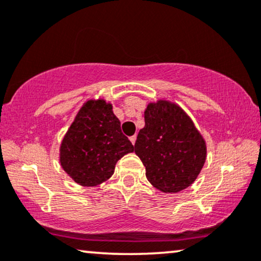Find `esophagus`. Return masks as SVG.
<instances>
[{
    "label": "esophagus",
    "mask_w": 261,
    "mask_h": 261,
    "mask_svg": "<svg viewBox=\"0 0 261 261\" xmlns=\"http://www.w3.org/2000/svg\"><path fill=\"white\" fill-rule=\"evenodd\" d=\"M129 140H130V143L134 145L135 144V140H137V135H133V137H130Z\"/></svg>",
    "instance_id": "esophagus-1"
}]
</instances>
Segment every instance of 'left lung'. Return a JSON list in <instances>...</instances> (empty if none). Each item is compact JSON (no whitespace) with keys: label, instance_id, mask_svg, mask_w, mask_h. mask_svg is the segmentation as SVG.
Listing matches in <instances>:
<instances>
[{"label":"left lung","instance_id":"8db88e82","mask_svg":"<svg viewBox=\"0 0 261 261\" xmlns=\"http://www.w3.org/2000/svg\"><path fill=\"white\" fill-rule=\"evenodd\" d=\"M145 127L139 130L135 153L146 177L163 193H178L197 180L206 161V143L192 118L167 99L148 103Z\"/></svg>","mask_w":261,"mask_h":261}]
</instances>
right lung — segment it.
<instances>
[{
	"label": "right lung",
	"mask_w": 261,
	"mask_h": 261,
	"mask_svg": "<svg viewBox=\"0 0 261 261\" xmlns=\"http://www.w3.org/2000/svg\"><path fill=\"white\" fill-rule=\"evenodd\" d=\"M134 146L121 132L113 104L106 99H89L60 145V163L67 175L83 187H94L113 176L115 165Z\"/></svg>",
	"instance_id": "right-lung-1"
}]
</instances>
